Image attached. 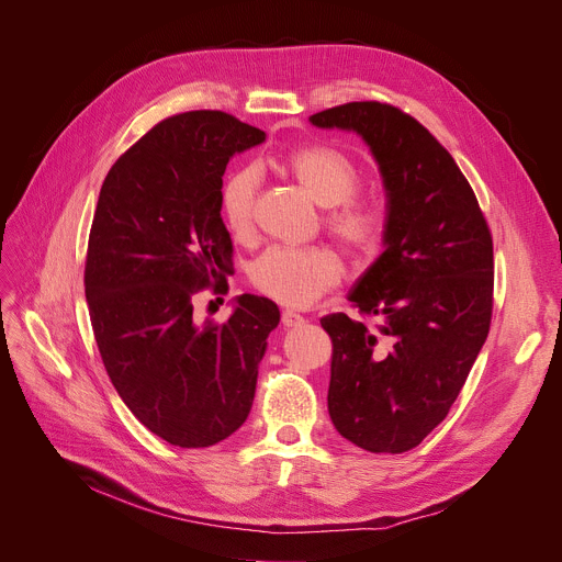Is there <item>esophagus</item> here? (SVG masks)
<instances>
[{"label": "esophagus", "mask_w": 562, "mask_h": 562, "mask_svg": "<svg viewBox=\"0 0 562 562\" xmlns=\"http://www.w3.org/2000/svg\"><path fill=\"white\" fill-rule=\"evenodd\" d=\"M282 323H284V327H295V325H303L305 323V316H301V314L293 312V310H284L282 312Z\"/></svg>", "instance_id": "obj_1"}]
</instances>
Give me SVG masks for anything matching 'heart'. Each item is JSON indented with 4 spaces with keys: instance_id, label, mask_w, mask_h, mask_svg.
Wrapping results in <instances>:
<instances>
[{
    "instance_id": "1",
    "label": "heart",
    "mask_w": 562,
    "mask_h": 562,
    "mask_svg": "<svg viewBox=\"0 0 562 562\" xmlns=\"http://www.w3.org/2000/svg\"><path fill=\"white\" fill-rule=\"evenodd\" d=\"M282 169L325 210L327 233L357 261L375 259L389 235V221L380 205L370 203L361 190V169L357 162L327 144L295 148L282 160ZM257 171L237 169L221 184L218 210L226 228L246 239L255 226ZM344 265L327 246H271L250 267V282L261 293L289 307H310L318 297L341 282Z\"/></svg>"
}]
</instances>
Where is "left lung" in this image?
Segmentation results:
<instances>
[{"mask_svg": "<svg viewBox=\"0 0 562 562\" xmlns=\"http://www.w3.org/2000/svg\"><path fill=\"white\" fill-rule=\"evenodd\" d=\"M357 131L386 187V250L350 293L363 318L331 339L329 418L366 452L402 454L450 414L493 321V235L450 151L397 105L350 101L310 117Z\"/></svg>", "mask_w": 562, "mask_h": 562, "instance_id": "8db88e82", "label": "left lung"}]
</instances>
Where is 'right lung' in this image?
<instances>
[{
  "label": "right lung",
  "mask_w": 562,
  "mask_h": 562,
  "mask_svg": "<svg viewBox=\"0 0 562 562\" xmlns=\"http://www.w3.org/2000/svg\"><path fill=\"white\" fill-rule=\"evenodd\" d=\"M261 139L265 131L228 112H178L101 184L83 280L97 348L133 416L178 447H210L246 423L257 363L280 323L278 305L252 293L226 323L194 321L203 289L228 293L221 176Z\"/></svg>",
  "instance_id": "obj_1"
}]
</instances>
